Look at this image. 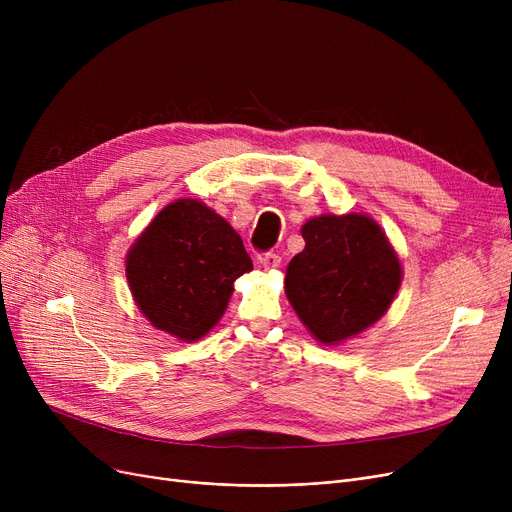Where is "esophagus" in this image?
Listing matches in <instances>:
<instances>
[{
	"label": "esophagus",
	"instance_id": "34e87169",
	"mask_svg": "<svg viewBox=\"0 0 512 512\" xmlns=\"http://www.w3.org/2000/svg\"><path fill=\"white\" fill-rule=\"evenodd\" d=\"M259 263L265 267V270H276V267H280L282 263V257L278 253H263L259 257Z\"/></svg>",
	"mask_w": 512,
	"mask_h": 512
}]
</instances>
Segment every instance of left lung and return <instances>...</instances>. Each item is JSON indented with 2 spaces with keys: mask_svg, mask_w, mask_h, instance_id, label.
Returning a JSON list of instances; mask_svg holds the SVG:
<instances>
[{
  "mask_svg": "<svg viewBox=\"0 0 512 512\" xmlns=\"http://www.w3.org/2000/svg\"><path fill=\"white\" fill-rule=\"evenodd\" d=\"M305 249L286 267V297L321 344H340L373 326L392 305L402 267L382 228L363 213L311 218Z\"/></svg>",
  "mask_w": 512,
  "mask_h": 512,
  "instance_id": "left-lung-1",
  "label": "left lung"
}]
</instances>
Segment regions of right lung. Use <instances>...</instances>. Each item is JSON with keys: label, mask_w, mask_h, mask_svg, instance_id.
<instances>
[{"label": "right lung", "mask_w": 512, "mask_h": 512, "mask_svg": "<svg viewBox=\"0 0 512 512\" xmlns=\"http://www.w3.org/2000/svg\"><path fill=\"white\" fill-rule=\"evenodd\" d=\"M251 270L238 232L197 199L166 205L126 255L134 303L153 328L182 342L218 324L234 280Z\"/></svg>", "instance_id": "1"}]
</instances>
